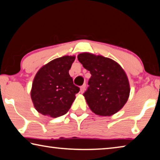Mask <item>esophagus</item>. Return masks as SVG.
<instances>
[{
  "mask_svg": "<svg viewBox=\"0 0 160 160\" xmlns=\"http://www.w3.org/2000/svg\"><path fill=\"white\" fill-rule=\"evenodd\" d=\"M85 87H86V85L85 84H84L83 85H82L80 87V92L81 93H83L84 92V91H85Z\"/></svg>",
  "mask_w": 160,
  "mask_h": 160,
  "instance_id": "34e87169",
  "label": "esophagus"
}]
</instances>
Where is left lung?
Instances as JSON below:
<instances>
[{
    "label": "left lung",
    "mask_w": 160,
    "mask_h": 160,
    "mask_svg": "<svg viewBox=\"0 0 160 160\" xmlns=\"http://www.w3.org/2000/svg\"><path fill=\"white\" fill-rule=\"evenodd\" d=\"M78 59L92 75L89 88L83 94L92 112L110 116L122 109L131 90L122 67L109 58L88 52L78 54Z\"/></svg>",
    "instance_id": "left-lung-1"
}]
</instances>
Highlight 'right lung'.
Instances as JSON below:
<instances>
[{"instance_id": "1", "label": "right lung", "mask_w": 160, "mask_h": 160, "mask_svg": "<svg viewBox=\"0 0 160 160\" xmlns=\"http://www.w3.org/2000/svg\"><path fill=\"white\" fill-rule=\"evenodd\" d=\"M75 59V56L55 58L35 75L30 95L35 109L42 115L56 118L70 109L80 91L69 75Z\"/></svg>"}]
</instances>
